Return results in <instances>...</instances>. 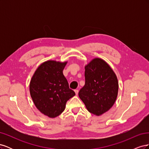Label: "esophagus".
<instances>
[{"label": "esophagus", "mask_w": 149, "mask_h": 149, "mask_svg": "<svg viewBox=\"0 0 149 149\" xmlns=\"http://www.w3.org/2000/svg\"><path fill=\"white\" fill-rule=\"evenodd\" d=\"M74 92H75L76 95H78V92H79L78 90V89H75V90H74Z\"/></svg>", "instance_id": "esophagus-1"}]
</instances>
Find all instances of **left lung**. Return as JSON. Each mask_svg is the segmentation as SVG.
<instances>
[{
  "label": "left lung",
  "instance_id": "8db88e82",
  "mask_svg": "<svg viewBox=\"0 0 149 149\" xmlns=\"http://www.w3.org/2000/svg\"><path fill=\"white\" fill-rule=\"evenodd\" d=\"M85 85L79 97L88 111L100 116L110 109L118 96L119 84L114 72L106 62L94 58L85 66Z\"/></svg>",
  "mask_w": 149,
  "mask_h": 149
}]
</instances>
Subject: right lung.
<instances>
[{"label": "right lung", "mask_w": 149, "mask_h": 149, "mask_svg": "<svg viewBox=\"0 0 149 149\" xmlns=\"http://www.w3.org/2000/svg\"><path fill=\"white\" fill-rule=\"evenodd\" d=\"M66 62H44L36 70L31 79L30 92L37 109L43 114L53 118L61 114L66 103L75 95L70 89L63 74Z\"/></svg>", "instance_id": "add662e5"}]
</instances>
